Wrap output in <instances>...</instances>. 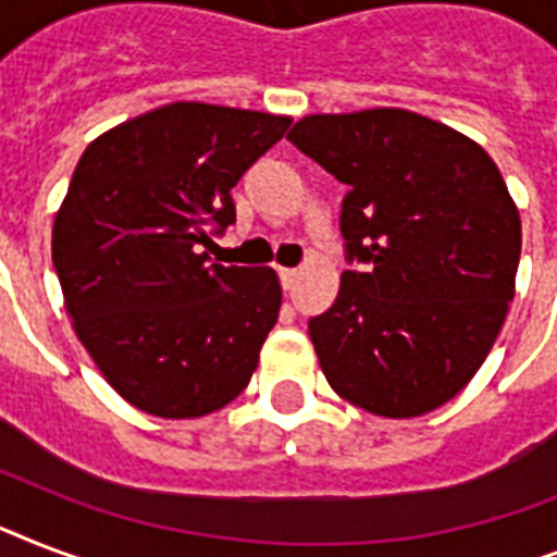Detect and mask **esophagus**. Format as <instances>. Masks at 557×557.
Returning a JSON list of instances; mask_svg holds the SVG:
<instances>
[{
	"instance_id": "1",
	"label": "esophagus",
	"mask_w": 557,
	"mask_h": 557,
	"mask_svg": "<svg viewBox=\"0 0 557 557\" xmlns=\"http://www.w3.org/2000/svg\"><path fill=\"white\" fill-rule=\"evenodd\" d=\"M297 277H300V271L297 269H280V283H283V288H295Z\"/></svg>"
}]
</instances>
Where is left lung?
<instances>
[{"mask_svg": "<svg viewBox=\"0 0 557 557\" xmlns=\"http://www.w3.org/2000/svg\"><path fill=\"white\" fill-rule=\"evenodd\" d=\"M288 141L349 193L335 304L309 321L332 389L387 419L450 401L500 335L520 213L492 156L407 109L306 115Z\"/></svg>", "mask_w": 557, "mask_h": 557, "instance_id": "left-lung-1", "label": "left lung"}]
</instances>
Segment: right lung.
I'll use <instances>...</instances> for the list:
<instances>
[{
  "label": "right lung",
  "mask_w": 557,
  "mask_h": 557,
  "mask_svg": "<svg viewBox=\"0 0 557 557\" xmlns=\"http://www.w3.org/2000/svg\"><path fill=\"white\" fill-rule=\"evenodd\" d=\"M292 117L178 100L86 147L57 210L51 260L65 312L133 407L196 419L234 401L277 323L274 269L210 262L234 225L231 187Z\"/></svg>",
  "instance_id": "obj_1"
}]
</instances>
